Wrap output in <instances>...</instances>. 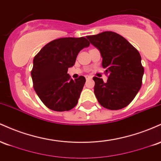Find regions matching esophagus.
Listing matches in <instances>:
<instances>
[{
    "instance_id": "obj_1",
    "label": "esophagus",
    "mask_w": 161,
    "mask_h": 161,
    "mask_svg": "<svg viewBox=\"0 0 161 161\" xmlns=\"http://www.w3.org/2000/svg\"><path fill=\"white\" fill-rule=\"evenodd\" d=\"M92 78V77L91 76V75H86V79L88 80V79H91Z\"/></svg>"
}]
</instances>
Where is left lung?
<instances>
[{
    "label": "left lung",
    "mask_w": 161,
    "mask_h": 161,
    "mask_svg": "<svg viewBox=\"0 0 161 161\" xmlns=\"http://www.w3.org/2000/svg\"><path fill=\"white\" fill-rule=\"evenodd\" d=\"M102 57V66L108 75L107 82L93 77L94 92L99 104L109 110H119L129 105L140 90L144 74L138 50L114 32L86 36Z\"/></svg>",
    "instance_id": "left-lung-1"
}]
</instances>
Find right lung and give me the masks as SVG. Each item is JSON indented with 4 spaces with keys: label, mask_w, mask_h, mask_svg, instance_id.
<instances>
[{
    "label": "right lung",
    "mask_w": 161,
    "mask_h": 161,
    "mask_svg": "<svg viewBox=\"0 0 161 161\" xmlns=\"http://www.w3.org/2000/svg\"><path fill=\"white\" fill-rule=\"evenodd\" d=\"M84 37L60 38L44 46L33 59V88L41 101L54 111L73 109L78 103L86 78L73 80L67 73L81 50L88 47Z\"/></svg>",
    "instance_id": "obj_1"
}]
</instances>
